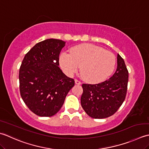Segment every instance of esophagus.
Returning a JSON list of instances; mask_svg holds the SVG:
<instances>
[{"label": "esophagus", "instance_id": "1", "mask_svg": "<svg viewBox=\"0 0 149 149\" xmlns=\"http://www.w3.org/2000/svg\"><path fill=\"white\" fill-rule=\"evenodd\" d=\"M74 82H75V84H77V85H80V84H81L80 81L78 80H77V79H76V80H74Z\"/></svg>", "mask_w": 149, "mask_h": 149}]
</instances>
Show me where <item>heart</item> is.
<instances>
[{
	"instance_id": "1",
	"label": "heart",
	"mask_w": 149,
	"mask_h": 149,
	"mask_svg": "<svg viewBox=\"0 0 149 149\" xmlns=\"http://www.w3.org/2000/svg\"><path fill=\"white\" fill-rule=\"evenodd\" d=\"M60 65L65 73L72 76L80 67V76L90 83H100L106 80L115 68L116 58L109 51L91 44L72 47L69 54L62 53Z\"/></svg>"
}]
</instances>
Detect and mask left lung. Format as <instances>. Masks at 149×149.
Listing matches in <instances>:
<instances>
[{"label": "left lung", "instance_id": "8db88e82", "mask_svg": "<svg viewBox=\"0 0 149 149\" xmlns=\"http://www.w3.org/2000/svg\"><path fill=\"white\" fill-rule=\"evenodd\" d=\"M129 72L124 60L117 56L114 74L104 82L82 84L81 105L90 117L102 119L114 114L125 98Z\"/></svg>", "mask_w": 149, "mask_h": 149}]
</instances>
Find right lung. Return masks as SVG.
<instances>
[{
	"mask_svg": "<svg viewBox=\"0 0 149 149\" xmlns=\"http://www.w3.org/2000/svg\"><path fill=\"white\" fill-rule=\"evenodd\" d=\"M65 42L49 38L35 45L22 60L19 71L20 92L33 113L52 116L60 111L74 86L58 67L59 54Z\"/></svg>",
	"mask_w": 149,
	"mask_h": 149,
	"instance_id": "1",
	"label": "right lung"
}]
</instances>
